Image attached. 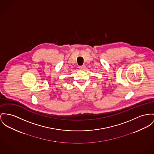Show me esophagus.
Returning <instances> with one entry per match:
<instances>
[{"mask_svg": "<svg viewBox=\"0 0 154 154\" xmlns=\"http://www.w3.org/2000/svg\"><path fill=\"white\" fill-rule=\"evenodd\" d=\"M85 65H82V66H78L79 69H83L85 68Z\"/></svg>", "mask_w": 154, "mask_h": 154, "instance_id": "34e87169", "label": "esophagus"}]
</instances>
